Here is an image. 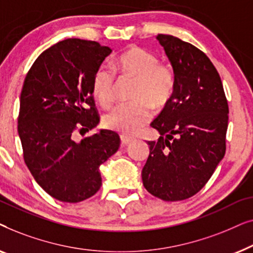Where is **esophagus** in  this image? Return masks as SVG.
Segmentation results:
<instances>
[{
	"instance_id": "1",
	"label": "esophagus",
	"mask_w": 253,
	"mask_h": 253,
	"mask_svg": "<svg viewBox=\"0 0 253 253\" xmlns=\"http://www.w3.org/2000/svg\"><path fill=\"white\" fill-rule=\"evenodd\" d=\"M120 137H121V141H122V144H124V145L129 144V143H131V141L133 140L132 137L126 136V134H121Z\"/></svg>"
}]
</instances>
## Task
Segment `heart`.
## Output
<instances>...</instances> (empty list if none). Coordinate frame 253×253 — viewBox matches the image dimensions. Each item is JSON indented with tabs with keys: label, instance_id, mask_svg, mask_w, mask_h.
I'll return each mask as SVG.
<instances>
[{
	"label": "heart",
	"instance_id": "heart-1",
	"mask_svg": "<svg viewBox=\"0 0 253 253\" xmlns=\"http://www.w3.org/2000/svg\"><path fill=\"white\" fill-rule=\"evenodd\" d=\"M110 68L122 78L136 81L132 99L134 102L119 105L105 116L108 129L123 134H132L151 119V105L160 109L170 100L175 87L174 70L167 63L159 62L153 53L131 46L114 58ZM116 81L106 67L99 68L93 77V94L105 108L115 98Z\"/></svg>",
	"mask_w": 253,
	"mask_h": 253
}]
</instances>
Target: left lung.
Segmentation results:
<instances>
[{
  "instance_id": "obj_1",
  "label": "left lung",
  "mask_w": 253,
  "mask_h": 253,
  "mask_svg": "<svg viewBox=\"0 0 253 253\" xmlns=\"http://www.w3.org/2000/svg\"><path fill=\"white\" fill-rule=\"evenodd\" d=\"M157 39L171 63L175 87L151 123L161 136L147 143L141 178L151 195L177 202L200 191L223 159L229 108L219 72L205 53L168 34Z\"/></svg>"
}]
</instances>
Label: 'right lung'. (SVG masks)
<instances>
[{"label":"right lung","instance_id":"1","mask_svg":"<svg viewBox=\"0 0 253 253\" xmlns=\"http://www.w3.org/2000/svg\"><path fill=\"white\" fill-rule=\"evenodd\" d=\"M112 53L96 41L67 39L37 58L20 93L18 134L24 161L53 198L79 203L99 191V167L120 147L110 130L75 140L99 124L93 77Z\"/></svg>","mask_w":253,"mask_h":253}]
</instances>
